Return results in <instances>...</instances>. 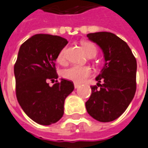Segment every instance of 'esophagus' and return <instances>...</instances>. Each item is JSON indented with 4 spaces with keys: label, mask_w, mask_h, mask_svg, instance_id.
I'll return each instance as SVG.
<instances>
[{
    "label": "esophagus",
    "mask_w": 148,
    "mask_h": 148,
    "mask_svg": "<svg viewBox=\"0 0 148 148\" xmlns=\"http://www.w3.org/2000/svg\"><path fill=\"white\" fill-rule=\"evenodd\" d=\"M79 86H80V85H79V83H74V87H75V89L78 88V87H79Z\"/></svg>",
    "instance_id": "1"
}]
</instances>
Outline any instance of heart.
Listing matches in <instances>:
<instances>
[{"label":"heart","instance_id":"b5f03b06","mask_svg":"<svg viewBox=\"0 0 148 148\" xmlns=\"http://www.w3.org/2000/svg\"><path fill=\"white\" fill-rule=\"evenodd\" d=\"M82 47L87 55L97 54V47L94 44L90 42H84L82 44ZM65 48H63L58 55L57 61L59 63L65 62ZM91 69L89 66L75 65L63 70L62 76L66 79L73 81L75 83H83L91 75Z\"/></svg>","mask_w":148,"mask_h":148}]
</instances>
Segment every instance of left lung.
<instances>
[{"mask_svg": "<svg viewBox=\"0 0 148 148\" xmlns=\"http://www.w3.org/2000/svg\"><path fill=\"white\" fill-rule=\"evenodd\" d=\"M86 36L101 47L105 62L96 77L97 86H90L86 111L99 122H112L125 112L135 95L136 60L128 44L114 33L98 32Z\"/></svg>", "mask_w": 148, "mask_h": 148, "instance_id": "left-lung-1", "label": "left lung"}]
</instances>
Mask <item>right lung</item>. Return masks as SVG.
Here are the masks:
<instances>
[{
  "instance_id": "obj_1",
  "label": "right lung",
  "mask_w": 148,
  "mask_h": 148,
  "mask_svg": "<svg viewBox=\"0 0 148 148\" xmlns=\"http://www.w3.org/2000/svg\"><path fill=\"white\" fill-rule=\"evenodd\" d=\"M68 44L66 39L49 34H36L20 47L14 66L16 97L25 114L38 124L57 123L64 114L65 100L74 90L72 81L49 86L54 80L55 61Z\"/></svg>"
}]
</instances>
